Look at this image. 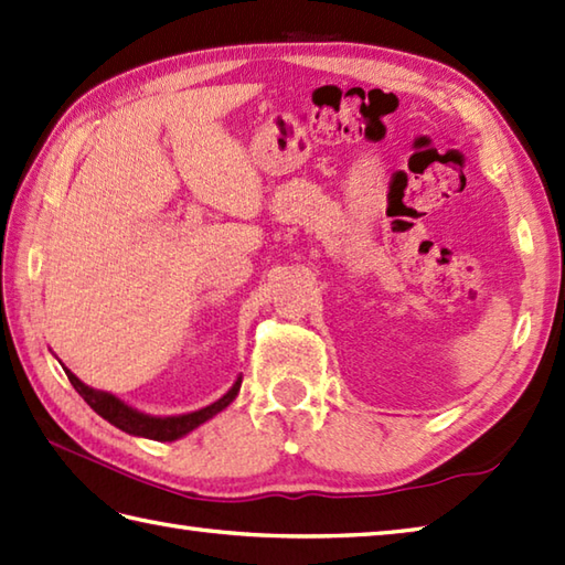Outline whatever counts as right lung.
<instances>
[{
  "mask_svg": "<svg viewBox=\"0 0 565 565\" xmlns=\"http://www.w3.org/2000/svg\"><path fill=\"white\" fill-rule=\"evenodd\" d=\"M63 370H65V374H68V380L75 386V392L83 396L87 406H90L95 414H99L105 422L117 426L119 430H125V434H129V436H141V438H151V440H175V438L188 436L193 428L210 422V418L217 416L223 408H227L232 402H235V396L242 386V374H239L235 384L230 386V392L225 396H220V399L210 406L198 408V412H191V414H179V416H151V414H143V412H137V408H131L115 394L99 392V390H93V386L83 384L68 367H63Z\"/></svg>",
  "mask_w": 565,
  "mask_h": 565,
  "instance_id": "obj_1",
  "label": "right lung"
}]
</instances>
